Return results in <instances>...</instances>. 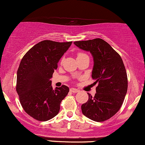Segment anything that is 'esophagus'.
I'll return each mask as SVG.
<instances>
[{
    "mask_svg": "<svg viewBox=\"0 0 145 145\" xmlns=\"http://www.w3.org/2000/svg\"><path fill=\"white\" fill-rule=\"evenodd\" d=\"M70 91L72 92V93H78L79 91V90L75 88H71L70 89Z\"/></svg>",
    "mask_w": 145,
    "mask_h": 145,
    "instance_id": "obj_1",
    "label": "esophagus"
}]
</instances>
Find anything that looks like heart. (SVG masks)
I'll return each instance as SVG.
<instances>
[{
	"label": "heart",
	"mask_w": 145,
	"mask_h": 145,
	"mask_svg": "<svg viewBox=\"0 0 145 145\" xmlns=\"http://www.w3.org/2000/svg\"><path fill=\"white\" fill-rule=\"evenodd\" d=\"M84 55H86V54H83V53H78V57L82 56H84Z\"/></svg>",
	"instance_id": "b5f03b06"
}]
</instances>
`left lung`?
<instances>
[{
	"label": "left lung",
	"instance_id": "1",
	"mask_svg": "<svg viewBox=\"0 0 145 145\" xmlns=\"http://www.w3.org/2000/svg\"><path fill=\"white\" fill-rule=\"evenodd\" d=\"M82 50L90 52L93 58L91 77L97 84L96 93H89L81 106L86 117L96 122L108 120L119 111L128 87L127 71L120 56L101 39L74 42Z\"/></svg>",
	"mask_w": 145,
	"mask_h": 145
}]
</instances>
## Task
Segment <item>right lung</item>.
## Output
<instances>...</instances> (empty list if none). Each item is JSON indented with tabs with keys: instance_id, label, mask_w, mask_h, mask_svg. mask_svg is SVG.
<instances>
[{
	"instance_id": "obj_1",
	"label": "right lung",
	"mask_w": 145,
	"mask_h": 145,
	"mask_svg": "<svg viewBox=\"0 0 145 145\" xmlns=\"http://www.w3.org/2000/svg\"><path fill=\"white\" fill-rule=\"evenodd\" d=\"M72 42L42 40L25 54L17 71L16 91L25 112L39 121H47L60 111V103L68 94L65 85L53 89L54 70Z\"/></svg>"
}]
</instances>
